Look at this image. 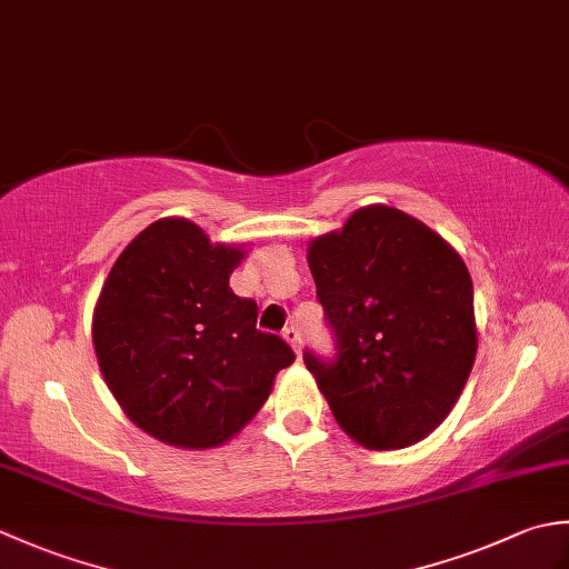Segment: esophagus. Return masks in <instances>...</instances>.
I'll list each match as a JSON object with an SVG mask.
<instances>
[{"mask_svg":"<svg viewBox=\"0 0 569 569\" xmlns=\"http://www.w3.org/2000/svg\"><path fill=\"white\" fill-rule=\"evenodd\" d=\"M283 337H286V342L293 347V352L300 355V345H303V340H300V330L296 328V325H288V328L283 330Z\"/></svg>","mask_w":569,"mask_h":569,"instance_id":"1","label":"esophagus"}]
</instances>
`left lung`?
Listing matches in <instances>:
<instances>
[{"label": "left lung", "instance_id": "left-lung-1", "mask_svg": "<svg viewBox=\"0 0 569 569\" xmlns=\"http://www.w3.org/2000/svg\"><path fill=\"white\" fill-rule=\"evenodd\" d=\"M335 357L303 361L349 438L398 450L450 413L477 357L475 288L462 257L396 208L357 210L342 232L312 239Z\"/></svg>", "mask_w": 569, "mask_h": 569}]
</instances>
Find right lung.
<instances>
[{"instance_id": "right-lung-1", "label": "right lung", "mask_w": 569, "mask_h": 569, "mask_svg": "<svg viewBox=\"0 0 569 569\" xmlns=\"http://www.w3.org/2000/svg\"><path fill=\"white\" fill-rule=\"evenodd\" d=\"M241 257L210 244L198 224L166 217L137 234L107 276L94 352L119 406L156 440L222 445L293 365L281 337L257 330V303L229 288Z\"/></svg>"}]
</instances>
